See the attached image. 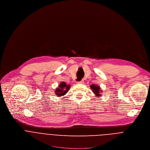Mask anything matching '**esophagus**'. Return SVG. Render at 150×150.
Masks as SVG:
<instances>
[{
	"label": "esophagus",
	"mask_w": 150,
	"mask_h": 150,
	"mask_svg": "<svg viewBox=\"0 0 150 150\" xmlns=\"http://www.w3.org/2000/svg\"><path fill=\"white\" fill-rule=\"evenodd\" d=\"M83 82H84L83 80H80V81H77V83H78V84H81V83H83Z\"/></svg>",
	"instance_id": "obj_1"
}]
</instances>
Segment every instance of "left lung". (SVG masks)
<instances>
[{
    "label": "left lung",
    "instance_id": "left-lung-1",
    "mask_svg": "<svg viewBox=\"0 0 150 150\" xmlns=\"http://www.w3.org/2000/svg\"><path fill=\"white\" fill-rule=\"evenodd\" d=\"M91 88L92 89V91H93V93H94L98 97L100 96V88L98 86H96V85H95V84H92V85H91ZM100 92H102V91H101Z\"/></svg>",
    "mask_w": 150,
    "mask_h": 150
}]
</instances>
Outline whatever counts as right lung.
Instances as JSON below:
<instances>
[{
  "instance_id": "add662e5",
  "label": "right lung",
  "mask_w": 150,
  "mask_h": 150,
  "mask_svg": "<svg viewBox=\"0 0 150 150\" xmlns=\"http://www.w3.org/2000/svg\"><path fill=\"white\" fill-rule=\"evenodd\" d=\"M70 87V85H67L64 82H62L58 86V88H57L55 91V94L58 96H61L66 95L67 91Z\"/></svg>"
}]
</instances>
